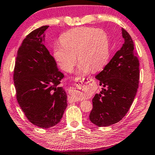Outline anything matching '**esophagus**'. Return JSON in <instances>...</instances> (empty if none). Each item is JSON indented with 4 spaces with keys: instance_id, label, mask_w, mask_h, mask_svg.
Segmentation results:
<instances>
[{
    "instance_id": "esophagus-1",
    "label": "esophagus",
    "mask_w": 155,
    "mask_h": 155,
    "mask_svg": "<svg viewBox=\"0 0 155 155\" xmlns=\"http://www.w3.org/2000/svg\"><path fill=\"white\" fill-rule=\"evenodd\" d=\"M75 85L73 87H70L69 89L70 96L68 97V101L70 103H74L77 100V95L80 93H83L86 92L87 82H89L88 78H76L74 79Z\"/></svg>"
}]
</instances>
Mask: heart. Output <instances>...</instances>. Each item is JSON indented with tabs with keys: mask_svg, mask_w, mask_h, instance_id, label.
<instances>
[{
	"mask_svg": "<svg viewBox=\"0 0 155 155\" xmlns=\"http://www.w3.org/2000/svg\"><path fill=\"white\" fill-rule=\"evenodd\" d=\"M78 62V73L85 74L103 69L109 57L107 34L101 29L87 27L74 28L61 36V45L54 49V56L60 67L70 72Z\"/></svg>",
	"mask_w": 155,
	"mask_h": 155,
	"instance_id": "obj_1",
	"label": "heart"
}]
</instances>
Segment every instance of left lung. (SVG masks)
Listing matches in <instances>:
<instances>
[{
    "label": "left lung",
    "mask_w": 155,
    "mask_h": 155,
    "mask_svg": "<svg viewBox=\"0 0 155 155\" xmlns=\"http://www.w3.org/2000/svg\"><path fill=\"white\" fill-rule=\"evenodd\" d=\"M122 36L121 48L96 76L102 88L92 99L90 119L99 127L111 126L126 116L139 87V62L133 41L124 28Z\"/></svg>",
    "instance_id": "left-lung-1"
}]
</instances>
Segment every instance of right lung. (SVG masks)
Returning a JSON list of instances; mask_svg holds the SVG:
<instances>
[{
  "label": "right lung",
  "instance_id": "right-lung-1",
  "mask_svg": "<svg viewBox=\"0 0 155 155\" xmlns=\"http://www.w3.org/2000/svg\"><path fill=\"white\" fill-rule=\"evenodd\" d=\"M48 27L34 29L24 38L17 51L13 77L21 108L31 124L42 128L59 123L68 105L66 92L59 86L64 75L43 43Z\"/></svg>",
  "mask_w": 155,
  "mask_h": 155
}]
</instances>
